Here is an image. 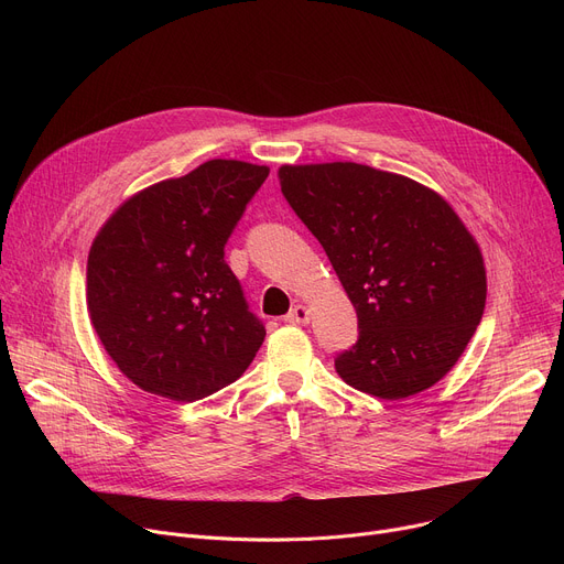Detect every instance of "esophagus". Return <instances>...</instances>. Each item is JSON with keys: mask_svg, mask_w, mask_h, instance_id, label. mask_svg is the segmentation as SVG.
Listing matches in <instances>:
<instances>
[{"mask_svg": "<svg viewBox=\"0 0 564 564\" xmlns=\"http://www.w3.org/2000/svg\"><path fill=\"white\" fill-rule=\"evenodd\" d=\"M311 319V311L304 304H297L294 308H290V313L285 315V322L290 324H306Z\"/></svg>", "mask_w": 564, "mask_h": 564, "instance_id": "esophagus-1", "label": "esophagus"}]
</instances>
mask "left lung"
I'll use <instances>...</instances> for the list:
<instances>
[{"label": "left lung", "mask_w": 564, "mask_h": 564, "mask_svg": "<svg viewBox=\"0 0 564 564\" xmlns=\"http://www.w3.org/2000/svg\"><path fill=\"white\" fill-rule=\"evenodd\" d=\"M279 181L357 308L359 340L336 359L343 381L381 400L434 387L487 300L480 247L448 200L357 162L285 164Z\"/></svg>", "instance_id": "left-lung-1"}]
</instances>
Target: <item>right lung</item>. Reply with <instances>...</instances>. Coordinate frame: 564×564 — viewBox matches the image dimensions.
<instances>
[{"mask_svg": "<svg viewBox=\"0 0 564 564\" xmlns=\"http://www.w3.org/2000/svg\"><path fill=\"white\" fill-rule=\"evenodd\" d=\"M270 169L210 160L130 196L88 251L86 308L130 381L175 402L242 377L264 340L224 247Z\"/></svg>", "mask_w": 564, "mask_h": 564, "instance_id": "right-lung-1", "label": "right lung"}]
</instances>
